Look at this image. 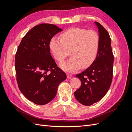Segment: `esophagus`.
I'll return each mask as SVG.
<instances>
[{
  "mask_svg": "<svg viewBox=\"0 0 132 132\" xmlns=\"http://www.w3.org/2000/svg\"><path fill=\"white\" fill-rule=\"evenodd\" d=\"M67 78L68 79H70L71 78V77H72V75H71L70 74H69V73L67 74Z\"/></svg>",
  "mask_w": 132,
  "mask_h": 132,
  "instance_id": "1",
  "label": "esophagus"
}]
</instances>
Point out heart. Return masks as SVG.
<instances>
[{"label":"heart","mask_w":132,"mask_h":132,"mask_svg":"<svg viewBox=\"0 0 132 132\" xmlns=\"http://www.w3.org/2000/svg\"><path fill=\"white\" fill-rule=\"evenodd\" d=\"M100 37L94 30L73 27L61 35V39L52 38L49 47L54 58L62 62L68 55L71 58L60 64L68 72H75L80 68L90 67L96 58L100 48Z\"/></svg>","instance_id":"heart-1"}]
</instances>
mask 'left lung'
I'll use <instances>...</instances> for the list:
<instances>
[{"instance_id":"1","label":"left lung","mask_w":132,"mask_h":132,"mask_svg":"<svg viewBox=\"0 0 132 132\" xmlns=\"http://www.w3.org/2000/svg\"><path fill=\"white\" fill-rule=\"evenodd\" d=\"M95 23L98 28L100 41L97 56L88 68L76 75V77L80 80L81 85L74 92V96L85 106H91L105 96L113 77L114 57L110 36L100 23L97 22Z\"/></svg>"}]
</instances>
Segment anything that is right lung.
I'll return each instance as SVG.
<instances>
[{"instance_id":"obj_1","label":"right lung","mask_w":132,"mask_h":132,"mask_svg":"<svg viewBox=\"0 0 132 132\" xmlns=\"http://www.w3.org/2000/svg\"><path fill=\"white\" fill-rule=\"evenodd\" d=\"M62 31L50 23L34 27L25 35L15 55V70L19 89L34 103L43 105L51 101L59 84L67 76L51 56L50 41Z\"/></svg>"}]
</instances>
